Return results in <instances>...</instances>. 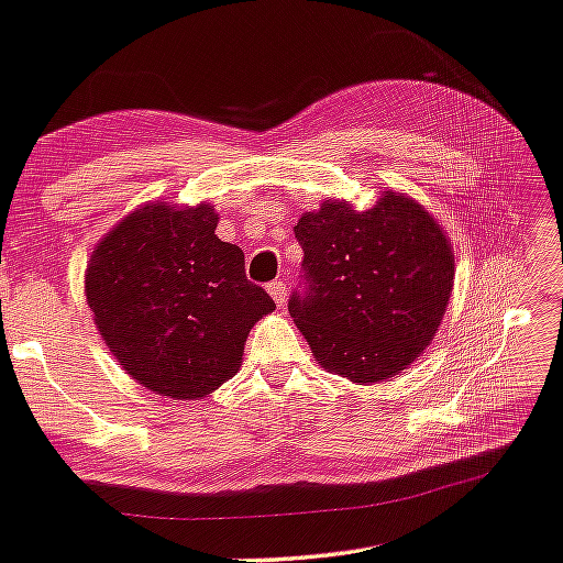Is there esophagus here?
Returning a JSON list of instances; mask_svg holds the SVG:
<instances>
[{"mask_svg":"<svg viewBox=\"0 0 563 563\" xmlns=\"http://www.w3.org/2000/svg\"><path fill=\"white\" fill-rule=\"evenodd\" d=\"M268 292H271V298L275 300V305H278V308H283V305L288 302V288H285L283 280L268 283Z\"/></svg>","mask_w":563,"mask_h":563,"instance_id":"esophagus-1","label":"esophagus"}]
</instances>
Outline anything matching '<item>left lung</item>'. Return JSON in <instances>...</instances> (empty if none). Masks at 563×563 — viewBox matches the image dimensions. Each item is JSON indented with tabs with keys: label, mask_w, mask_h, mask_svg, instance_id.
<instances>
[{
	"label": "left lung",
	"mask_w": 563,
	"mask_h": 563,
	"mask_svg": "<svg viewBox=\"0 0 563 563\" xmlns=\"http://www.w3.org/2000/svg\"><path fill=\"white\" fill-rule=\"evenodd\" d=\"M302 290L288 302L317 364L354 384L391 379L435 336L455 258L431 213L386 191L372 209L330 199L302 213Z\"/></svg>",
	"instance_id": "obj_1"
}]
</instances>
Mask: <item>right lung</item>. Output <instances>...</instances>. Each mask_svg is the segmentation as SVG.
<instances>
[{
  "label": "right lung",
  "instance_id": "right-lung-1",
  "mask_svg": "<svg viewBox=\"0 0 563 563\" xmlns=\"http://www.w3.org/2000/svg\"><path fill=\"white\" fill-rule=\"evenodd\" d=\"M217 223L209 203H145L88 261L86 300L112 356L137 384L175 401L229 382L251 327L275 310Z\"/></svg>",
  "mask_w": 563,
  "mask_h": 563
}]
</instances>
